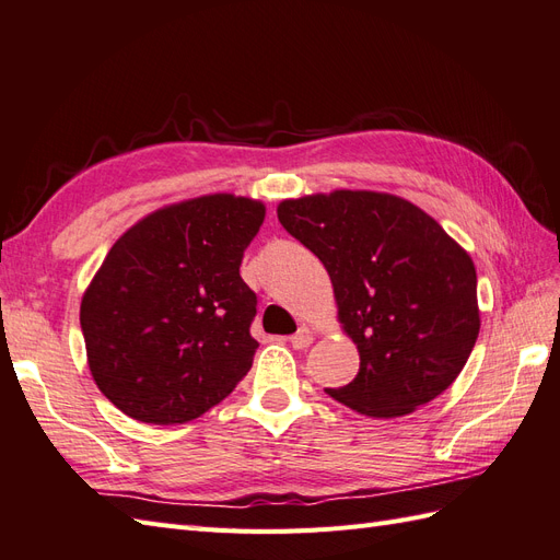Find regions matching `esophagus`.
Segmentation results:
<instances>
[{"label": "esophagus", "instance_id": "obj_1", "mask_svg": "<svg viewBox=\"0 0 560 560\" xmlns=\"http://www.w3.org/2000/svg\"><path fill=\"white\" fill-rule=\"evenodd\" d=\"M312 340H314V336H312L310 328H307V326H300L298 334L291 336V346H293L295 350H305V348H310Z\"/></svg>", "mask_w": 560, "mask_h": 560}]
</instances>
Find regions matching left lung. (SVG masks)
Masks as SVG:
<instances>
[{
  "mask_svg": "<svg viewBox=\"0 0 560 560\" xmlns=\"http://www.w3.org/2000/svg\"><path fill=\"white\" fill-rule=\"evenodd\" d=\"M279 222L326 267L360 374L326 393L374 419L411 413L462 374L480 331L470 255L409 200L331 191L281 200Z\"/></svg>",
  "mask_w": 560,
  "mask_h": 560,
  "instance_id": "8db88e82",
  "label": "left lung"
}]
</instances>
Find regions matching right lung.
Instances as JSON below:
<instances>
[{
  "label": "right lung",
  "mask_w": 560,
  "mask_h": 560,
  "mask_svg": "<svg viewBox=\"0 0 560 560\" xmlns=\"http://www.w3.org/2000/svg\"><path fill=\"white\" fill-rule=\"evenodd\" d=\"M260 200L210 194L165 206L113 243L80 305L92 376L141 423L198 419L253 366L257 298L241 279Z\"/></svg>",
  "instance_id": "1"
}]
</instances>
